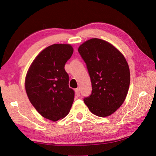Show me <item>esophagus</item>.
I'll return each instance as SVG.
<instances>
[{
	"label": "esophagus",
	"mask_w": 156,
	"mask_h": 156,
	"mask_svg": "<svg viewBox=\"0 0 156 156\" xmlns=\"http://www.w3.org/2000/svg\"><path fill=\"white\" fill-rule=\"evenodd\" d=\"M76 96H80V89L77 88L76 89Z\"/></svg>",
	"instance_id": "1"
}]
</instances>
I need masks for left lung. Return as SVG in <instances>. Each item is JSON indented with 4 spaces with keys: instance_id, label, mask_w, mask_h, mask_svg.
Segmentation results:
<instances>
[{
    "instance_id": "8db88e82",
    "label": "left lung",
    "mask_w": 156,
    "mask_h": 156,
    "mask_svg": "<svg viewBox=\"0 0 156 156\" xmlns=\"http://www.w3.org/2000/svg\"><path fill=\"white\" fill-rule=\"evenodd\" d=\"M86 63L92 91L84 102L100 117L114 113L125 101L130 84V71L125 58L108 42L91 38L79 47Z\"/></svg>"
}]
</instances>
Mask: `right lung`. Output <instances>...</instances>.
I'll return each instance as SVG.
<instances>
[{"label":"right lung","instance_id":"add662e5","mask_svg":"<svg viewBox=\"0 0 156 156\" xmlns=\"http://www.w3.org/2000/svg\"><path fill=\"white\" fill-rule=\"evenodd\" d=\"M68 44H54L36 57L25 78L29 100L43 117L52 121L65 118L74 99V91L69 87L65 63L73 54Z\"/></svg>","mask_w":156,"mask_h":156}]
</instances>
